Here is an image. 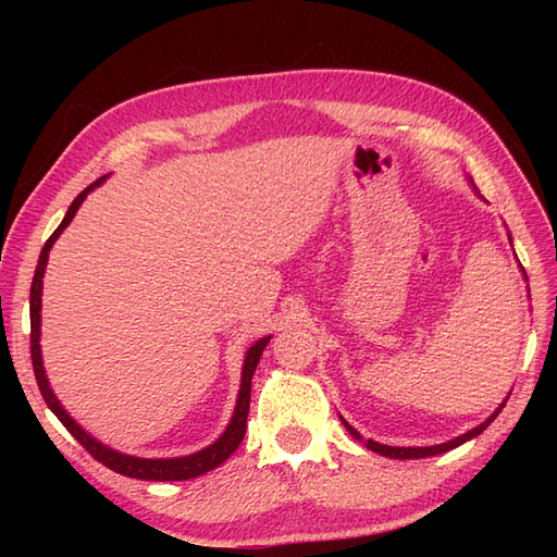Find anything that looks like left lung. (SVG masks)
<instances>
[{
	"label": "left lung",
	"instance_id": "left-lung-1",
	"mask_svg": "<svg viewBox=\"0 0 557 557\" xmlns=\"http://www.w3.org/2000/svg\"><path fill=\"white\" fill-rule=\"evenodd\" d=\"M511 242V239H509ZM522 276H525V269H522ZM525 281H528V276H525ZM504 409V401L499 404L497 407V411L485 420V423H481L479 428H474V430H469V432H465V434H460V436H455L453 442H446V444H436V446H409V448H404V446H385V444H379V442H372V440H367L364 442V446L369 448V450H374V453H379V455H385V458H395V460H418V458H430V455H440V453H446V450H450V448H458L460 444H465V442H469V440H474V436H479L487 425L493 423V420L497 418V413ZM339 420L344 423V428L356 436V440H360L362 442V436H360V432L356 430V428H350L346 420L339 416Z\"/></svg>",
	"mask_w": 557,
	"mask_h": 557
}]
</instances>
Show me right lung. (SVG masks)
<instances>
[{
  "mask_svg": "<svg viewBox=\"0 0 557 557\" xmlns=\"http://www.w3.org/2000/svg\"><path fill=\"white\" fill-rule=\"evenodd\" d=\"M104 178L107 176L90 183L88 188L72 201V207L66 209V215L62 218L60 227L53 234H50L46 246L41 248L37 272H35V278H32V288H29V327H32V332H29V352H32V367H35V376H37L39 391H41V395L48 404V409L60 418V423L72 432L74 440L83 448H86L97 462H102L104 467L117 471V474H123V476H129V479L188 481V479L207 474V471L215 469L218 465H223L244 442L246 418H248V409H250V381H252V374H256V367L260 362L262 350L269 344V339H272V336H264V339L256 342L246 350V360H244V369H242V387H239L237 407H234V416L230 420L227 430L221 434V440L213 442L207 448H201L193 455H183V458H158V460L156 458H137V455H125V453H117V450L109 448L107 444L97 442L92 434L83 430L76 423V420L64 411V407L60 404V399L55 397V393L50 391L48 379H46V369H44V360H41V346H39V336H41V293H44V272H46V264H48L50 248H53L55 239L64 232V227L72 223V218L76 215L78 207L83 205V199H86L88 193L95 190L97 185H102Z\"/></svg>",
  "mask_w": 557,
  "mask_h": 557,
  "instance_id": "add662e5",
  "label": "right lung"
}]
</instances>
